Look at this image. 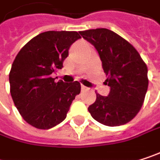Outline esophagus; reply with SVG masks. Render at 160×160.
<instances>
[{"mask_svg":"<svg viewBox=\"0 0 160 160\" xmlns=\"http://www.w3.org/2000/svg\"><path fill=\"white\" fill-rule=\"evenodd\" d=\"M81 90H82V91H86V90H88V88L85 87L84 85H81Z\"/></svg>","mask_w":160,"mask_h":160,"instance_id":"esophagus-1","label":"esophagus"}]
</instances>
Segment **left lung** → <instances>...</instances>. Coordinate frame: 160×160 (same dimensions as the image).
Masks as SVG:
<instances>
[{
    "instance_id": "1",
    "label": "left lung",
    "mask_w": 160,
    "mask_h": 160,
    "mask_svg": "<svg viewBox=\"0 0 160 160\" xmlns=\"http://www.w3.org/2000/svg\"><path fill=\"white\" fill-rule=\"evenodd\" d=\"M99 53L110 87L108 96L96 93L88 108L92 117L106 126H120L140 111L148 87L147 67L130 42L108 28L80 31Z\"/></svg>"
}]
</instances>
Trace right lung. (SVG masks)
I'll return each mask as SVG.
<instances>
[{"mask_svg":"<svg viewBox=\"0 0 160 160\" xmlns=\"http://www.w3.org/2000/svg\"><path fill=\"white\" fill-rule=\"evenodd\" d=\"M77 31H46L31 39L16 56L9 74L10 92L17 110L31 126L48 130L67 117L80 92L79 81L55 82L52 74L63 68Z\"/></svg>","mask_w":160,"mask_h":160,"instance_id":"add662e5","label":"right lung"}]
</instances>
